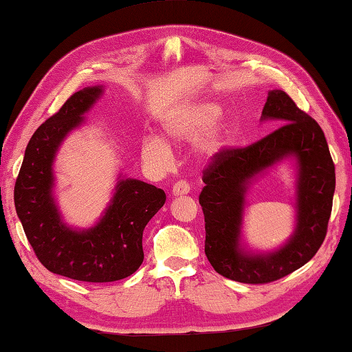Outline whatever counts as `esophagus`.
I'll use <instances>...</instances> for the list:
<instances>
[{
  "instance_id": "34e87169",
  "label": "esophagus",
  "mask_w": 352,
  "mask_h": 352,
  "mask_svg": "<svg viewBox=\"0 0 352 352\" xmlns=\"http://www.w3.org/2000/svg\"><path fill=\"white\" fill-rule=\"evenodd\" d=\"M190 192V186L188 182H177L174 184V188H172V195L174 197H183V195H188Z\"/></svg>"
}]
</instances>
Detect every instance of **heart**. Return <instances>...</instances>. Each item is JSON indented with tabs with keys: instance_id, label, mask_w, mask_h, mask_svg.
Returning <instances> with one entry per match:
<instances>
[{
	"instance_id": "1",
	"label": "heart",
	"mask_w": 352,
	"mask_h": 352,
	"mask_svg": "<svg viewBox=\"0 0 352 352\" xmlns=\"http://www.w3.org/2000/svg\"><path fill=\"white\" fill-rule=\"evenodd\" d=\"M221 107L212 100L188 102L163 117L162 137L146 135L140 142L143 162L155 168H164L170 162L169 143H186L194 138L192 151L199 160H210L221 153L229 140L232 128L229 122L217 120Z\"/></svg>"
}]
</instances>
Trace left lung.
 Wrapping results in <instances>:
<instances>
[{"instance_id": "left-lung-1", "label": "left lung", "mask_w": 352, "mask_h": 352, "mask_svg": "<svg viewBox=\"0 0 352 352\" xmlns=\"http://www.w3.org/2000/svg\"><path fill=\"white\" fill-rule=\"evenodd\" d=\"M280 125L241 149H226L204 170L199 194L206 223L204 252L215 272L244 284H267L305 265L322 245L333 209L336 172L319 123L282 89L268 91L261 122ZM284 160L295 163V230L278 250L252 251L242 243L250 186Z\"/></svg>"}]
</instances>
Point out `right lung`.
Listing matches in <instances>:
<instances>
[{"label": "right lung", "mask_w": 352, "mask_h": 352, "mask_svg": "<svg viewBox=\"0 0 352 352\" xmlns=\"http://www.w3.org/2000/svg\"><path fill=\"white\" fill-rule=\"evenodd\" d=\"M103 85L74 93L27 144L15 184V208L25 236L47 270L84 282L128 278L143 263L142 236L166 201L164 190L119 174L105 210L88 229L64 221L54 197V158L67 135L85 123Z\"/></svg>", "instance_id": "add662e5"}]
</instances>
